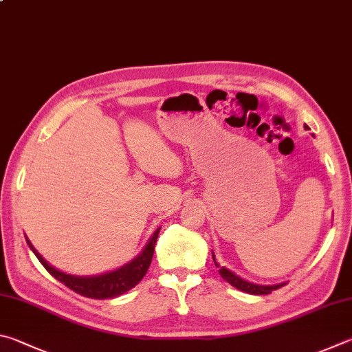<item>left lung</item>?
<instances>
[{"label": "left lung", "instance_id": "8db88e82", "mask_svg": "<svg viewBox=\"0 0 352 352\" xmlns=\"http://www.w3.org/2000/svg\"><path fill=\"white\" fill-rule=\"evenodd\" d=\"M305 129H309L308 124H305ZM212 258H214V263L215 266L219 267V272L220 276L226 280V282L229 285H232L234 287H237V289L243 291V292H248V294H254V296H265V294H271L272 291L278 289V287L285 286L287 282H283V283H277V285H258V283H252V282H248V280L241 278L240 276H237V274L229 271L228 267L225 266H220L219 263H217L215 260V255L212 252Z\"/></svg>", "mask_w": 352, "mask_h": 352}]
</instances>
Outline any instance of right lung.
<instances>
[{
    "label": "right lung",
    "instance_id": "add662e5",
    "mask_svg": "<svg viewBox=\"0 0 352 352\" xmlns=\"http://www.w3.org/2000/svg\"><path fill=\"white\" fill-rule=\"evenodd\" d=\"M160 229L162 228L155 229V232L151 235L149 241L146 243L143 251L140 252L137 257H133L131 261H127V263L117 267V270L97 274V276H72V274H66L56 270V267L47 263V261L38 254V251L28 237H25V241H28L32 252L36 255V258L41 261V265L46 267L50 276H54L58 282L66 285L67 287H70V289L80 294L82 297L104 300L118 297L121 294L127 292L132 289L133 286L138 285L140 280L144 277V274L149 270L152 255H154L155 251V243L160 234Z\"/></svg>",
    "mask_w": 352,
    "mask_h": 352
}]
</instances>
